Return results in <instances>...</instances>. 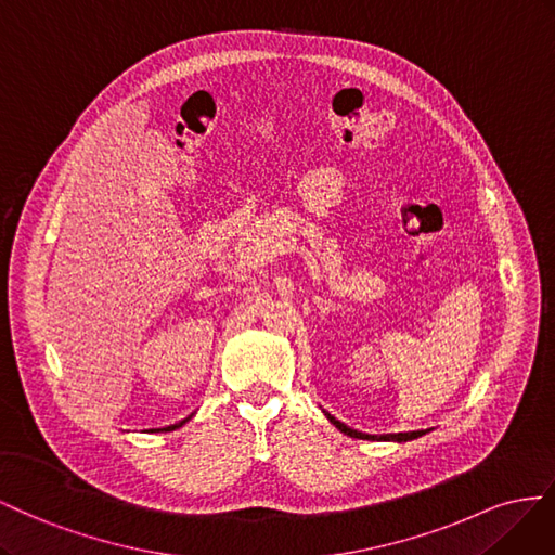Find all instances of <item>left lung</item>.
Returning a JSON list of instances; mask_svg holds the SVG:
<instances>
[{"mask_svg": "<svg viewBox=\"0 0 555 555\" xmlns=\"http://www.w3.org/2000/svg\"><path fill=\"white\" fill-rule=\"evenodd\" d=\"M325 414V418L337 427L339 433H344V435H348V437H356V439H378V441H411V439H418V437H423L427 430H414V433H390V435H367V433H360V430H353V427H348L346 423H341V421H337L335 416H330L327 411H323Z\"/></svg>", "mask_w": 555, "mask_h": 555, "instance_id": "1", "label": "left lung"}]
</instances>
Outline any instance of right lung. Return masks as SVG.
<instances>
[{"mask_svg":"<svg viewBox=\"0 0 555 555\" xmlns=\"http://www.w3.org/2000/svg\"><path fill=\"white\" fill-rule=\"evenodd\" d=\"M190 418H193V414H190V416H188V418H183V421H179V423H173V425H167V427H163V430H165V433L177 430V427H181V425H183V423H188Z\"/></svg>","mask_w":555,"mask_h":555,"instance_id":"obj_1","label":"right lung"}]
</instances>
